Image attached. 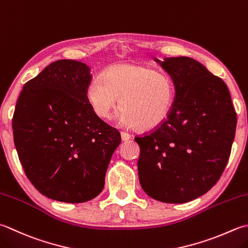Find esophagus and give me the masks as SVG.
Returning <instances> with one entry per match:
<instances>
[{"label": "esophagus", "instance_id": "esophagus-1", "mask_svg": "<svg viewBox=\"0 0 248 248\" xmlns=\"http://www.w3.org/2000/svg\"><path fill=\"white\" fill-rule=\"evenodd\" d=\"M121 140H128L131 139V134L127 133V132H121Z\"/></svg>", "mask_w": 248, "mask_h": 248}]
</instances>
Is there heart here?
Segmentation results:
<instances>
[{"label":"heart","mask_w":248,"mask_h":248,"mask_svg":"<svg viewBox=\"0 0 248 248\" xmlns=\"http://www.w3.org/2000/svg\"><path fill=\"white\" fill-rule=\"evenodd\" d=\"M87 99L99 117L108 119L119 103L121 125L150 131L166 121L175 101V84L167 73L146 66L116 64L88 84Z\"/></svg>","instance_id":"1"}]
</instances>
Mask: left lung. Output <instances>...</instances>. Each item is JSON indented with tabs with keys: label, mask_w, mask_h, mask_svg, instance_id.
<instances>
[{
	"label": "left lung",
	"mask_w": 248,
	"mask_h": 248,
	"mask_svg": "<svg viewBox=\"0 0 248 248\" xmlns=\"http://www.w3.org/2000/svg\"><path fill=\"white\" fill-rule=\"evenodd\" d=\"M175 84L169 118L134 140L140 184L155 200L185 203L220 178L230 157L236 113L225 81L188 57L155 58Z\"/></svg>",
	"instance_id": "left-lung-1"
}]
</instances>
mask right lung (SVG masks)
Instances as JSON below:
<instances>
[{
    "label": "right lung",
    "instance_id": "1",
    "mask_svg": "<svg viewBox=\"0 0 248 248\" xmlns=\"http://www.w3.org/2000/svg\"><path fill=\"white\" fill-rule=\"evenodd\" d=\"M90 67L58 60L26 82L13 117L14 142L32 185L65 203L99 196L115 149L117 129L100 119L87 99Z\"/></svg>",
    "mask_w": 248,
    "mask_h": 248
}]
</instances>
